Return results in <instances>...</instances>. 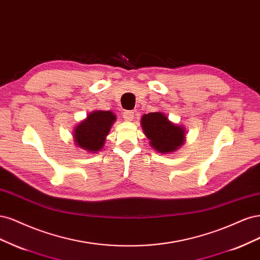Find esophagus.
Returning <instances> with one entry per match:
<instances>
[{
    "label": "esophagus",
    "mask_w": 260,
    "mask_h": 260,
    "mask_svg": "<svg viewBox=\"0 0 260 260\" xmlns=\"http://www.w3.org/2000/svg\"><path fill=\"white\" fill-rule=\"evenodd\" d=\"M123 118H124L125 121H127V122L133 121V119H134V112L133 111H124L123 112Z\"/></svg>",
    "instance_id": "esophagus-1"
}]
</instances>
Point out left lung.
<instances>
[{"label":"left lung","instance_id":"left-lung-1","mask_svg":"<svg viewBox=\"0 0 260 260\" xmlns=\"http://www.w3.org/2000/svg\"><path fill=\"white\" fill-rule=\"evenodd\" d=\"M141 127L149 144L158 153L177 151L186 141V128L172 122L163 112H150L141 116Z\"/></svg>","mask_w":260,"mask_h":260}]
</instances>
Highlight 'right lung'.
Instances as JSON below:
<instances>
[{
	"label": "right lung",
	"instance_id": "add662e5",
	"mask_svg": "<svg viewBox=\"0 0 260 260\" xmlns=\"http://www.w3.org/2000/svg\"><path fill=\"white\" fill-rule=\"evenodd\" d=\"M115 120V114L110 110L90 112L73 129L75 145L89 153L100 151Z\"/></svg>",
	"mask_w": 260,
	"mask_h": 260
}]
</instances>
